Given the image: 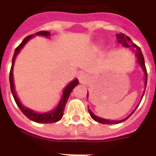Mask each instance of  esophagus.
<instances>
[{
    "instance_id": "esophagus-1",
    "label": "esophagus",
    "mask_w": 156,
    "mask_h": 156,
    "mask_svg": "<svg viewBox=\"0 0 156 156\" xmlns=\"http://www.w3.org/2000/svg\"><path fill=\"white\" fill-rule=\"evenodd\" d=\"M79 80L81 81V83H85L86 81L88 80V75L86 74V73H81L80 75H79Z\"/></svg>"
}]
</instances>
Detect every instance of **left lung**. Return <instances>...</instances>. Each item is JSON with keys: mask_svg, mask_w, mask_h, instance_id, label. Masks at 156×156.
Here are the masks:
<instances>
[{"mask_svg": "<svg viewBox=\"0 0 156 156\" xmlns=\"http://www.w3.org/2000/svg\"><path fill=\"white\" fill-rule=\"evenodd\" d=\"M117 38H118V41L121 42V43H122V45L124 46V47H129V45H132V47H134L135 49H136L135 54H136V56H137V59H138V62H139V64L141 65V67L142 68V69H143V71H144V74H145V87H146L147 81V69H146V66H145V62H144V57H143V55H142V53H141V48H140L137 45H135V43L132 41V40L130 39L129 36H127L126 34H117ZM144 93H145V91H144ZM142 97H143V95H142ZM88 112H89L90 116L92 117L95 122H98L102 123V124H117V123L122 122L124 121H126V120H127V119H128L135 111L132 112V114H131L129 116H128L127 118H125V119H123V120H121V121H109V120H105V119H102V118H101V117L96 116L95 115H94L93 113L90 111V109H88Z\"/></svg>", "mask_w": 156, "mask_h": 156, "instance_id": "left-lung-1", "label": "left lung"}]
</instances>
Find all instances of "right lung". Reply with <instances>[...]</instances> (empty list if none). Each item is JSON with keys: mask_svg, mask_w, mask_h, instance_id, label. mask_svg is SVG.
Here are the masks:
<instances>
[{"mask_svg": "<svg viewBox=\"0 0 156 156\" xmlns=\"http://www.w3.org/2000/svg\"><path fill=\"white\" fill-rule=\"evenodd\" d=\"M36 34H41V35H44V36H49L50 33L48 32V31H40L37 32ZM34 34L31 35H28L27 36L25 39L21 41V43L20 45L18 46L15 50V54H14V56H13V60H12V66H11V69H10V73H9V82H10V88H11V92L12 94L14 96V99H15V102L17 106L19 107V108L21 109V111L26 115V116L31 120L34 121L35 122L39 123H53L56 122L58 121H60L63 116V112L65 109V106L66 103L68 102V100H69V94L71 93V91L73 90V88L78 85L79 81L77 79H75L73 81H71L69 85L67 86V87L64 89L62 94V97L60 101V103L58 104L57 108L52 112H48V113H44V114H37L34 111L28 109L27 108H25L24 106H22L20 101L18 100L17 96H16V94L15 92V87H14V80H13V68H14V63H15V57L17 55V54L19 53V51L21 49V48L27 43V41L28 40L30 39Z\"/></svg>", "mask_w": 156, "mask_h": 156, "instance_id": "1", "label": "right lung"}]
</instances>
